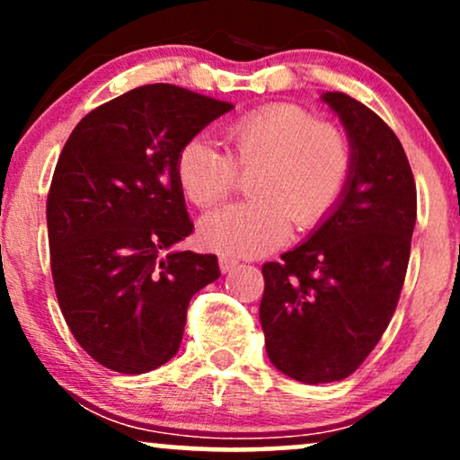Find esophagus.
I'll list each match as a JSON object with an SVG mask.
<instances>
[{
    "label": "esophagus",
    "mask_w": 460,
    "mask_h": 460,
    "mask_svg": "<svg viewBox=\"0 0 460 460\" xmlns=\"http://www.w3.org/2000/svg\"><path fill=\"white\" fill-rule=\"evenodd\" d=\"M236 266H238V261L232 260V257H226V255L219 257V270H222L224 274L226 272H232V270H234Z\"/></svg>",
    "instance_id": "obj_1"
}]
</instances>
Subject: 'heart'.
Segmentation results:
<instances>
[{"instance_id": "1", "label": "heart", "mask_w": 460, "mask_h": 460, "mask_svg": "<svg viewBox=\"0 0 460 460\" xmlns=\"http://www.w3.org/2000/svg\"><path fill=\"white\" fill-rule=\"evenodd\" d=\"M226 153L203 137L180 148L175 178L192 205L207 209L232 192L236 172L255 167L253 200L207 216L200 238L224 255L255 257L279 247L291 224L316 228L343 197L354 148L345 131L297 104L276 102L244 112L224 128Z\"/></svg>"}]
</instances>
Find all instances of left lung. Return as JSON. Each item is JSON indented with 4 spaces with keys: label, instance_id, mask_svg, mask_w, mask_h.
<instances>
[{
    "label": "left lung",
    "instance_id": "1",
    "mask_svg": "<svg viewBox=\"0 0 460 460\" xmlns=\"http://www.w3.org/2000/svg\"><path fill=\"white\" fill-rule=\"evenodd\" d=\"M323 100L348 128L349 181L310 241L261 266L268 358L307 385L345 379L379 343L404 287L417 222V186L398 136L348 93Z\"/></svg>",
    "mask_w": 460,
    "mask_h": 460
}]
</instances>
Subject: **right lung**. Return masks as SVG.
I'll list each match as a JSON object with an SVG mask.
<instances>
[{"label": "right lung", "mask_w": 460, "mask_h": 460, "mask_svg": "<svg viewBox=\"0 0 460 460\" xmlns=\"http://www.w3.org/2000/svg\"><path fill=\"white\" fill-rule=\"evenodd\" d=\"M232 106L153 84L100 104L62 148L48 192L49 268L62 316L102 367L142 375L172 360L192 295L217 257L167 253L192 234L180 148Z\"/></svg>", "instance_id": "right-lung-1"}]
</instances>
